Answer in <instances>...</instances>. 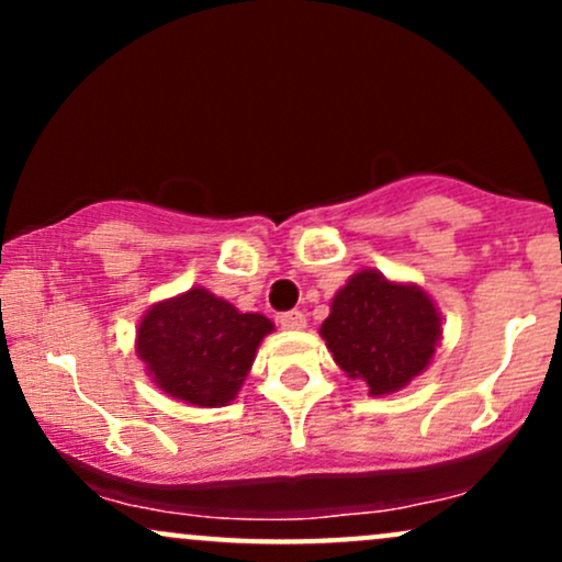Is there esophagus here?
<instances>
[{
	"mask_svg": "<svg viewBox=\"0 0 562 562\" xmlns=\"http://www.w3.org/2000/svg\"><path fill=\"white\" fill-rule=\"evenodd\" d=\"M277 322H280L282 330H303V327H306V317H303V312H299V308L280 314V319Z\"/></svg>",
	"mask_w": 562,
	"mask_h": 562,
	"instance_id": "obj_1",
	"label": "esophagus"
}]
</instances>
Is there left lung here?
<instances>
[{
  "label": "left lung",
  "instance_id": "obj_1",
  "mask_svg": "<svg viewBox=\"0 0 562 562\" xmlns=\"http://www.w3.org/2000/svg\"><path fill=\"white\" fill-rule=\"evenodd\" d=\"M319 333L340 370L380 396L404 389L428 367L441 317L417 285H396L364 269L338 290Z\"/></svg>",
  "mask_w": 562,
  "mask_h": 562
}]
</instances>
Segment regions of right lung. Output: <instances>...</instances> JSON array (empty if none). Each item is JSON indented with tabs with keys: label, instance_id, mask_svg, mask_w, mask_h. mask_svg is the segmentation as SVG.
Here are the masks:
<instances>
[{
	"label": "right lung",
	"instance_id": "1",
	"mask_svg": "<svg viewBox=\"0 0 562 562\" xmlns=\"http://www.w3.org/2000/svg\"><path fill=\"white\" fill-rule=\"evenodd\" d=\"M267 333H272L267 317L240 314L209 290L192 288L145 314L137 330V353L173 398L224 406L240 391Z\"/></svg>",
	"mask_w": 562,
	"mask_h": 562
}]
</instances>
